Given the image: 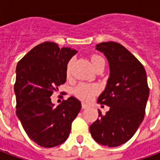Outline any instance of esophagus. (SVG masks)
Returning a JSON list of instances; mask_svg holds the SVG:
<instances>
[{
	"label": "esophagus",
	"mask_w": 160,
	"mask_h": 160,
	"mask_svg": "<svg viewBox=\"0 0 160 160\" xmlns=\"http://www.w3.org/2000/svg\"><path fill=\"white\" fill-rule=\"evenodd\" d=\"M81 107H82V108H84V109L89 108V106H88V105H87L86 103H84V102H82V103H81Z\"/></svg>",
	"instance_id": "obj_1"
}]
</instances>
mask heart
Returning <instances> with one entry per match:
<instances>
[{
	"mask_svg": "<svg viewBox=\"0 0 160 160\" xmlns=\"http://www.w3.org/2000/svg\"><path fill=\"white\" fill-rule=\"evenodd\" d=\"M91 63L93 67L97 66L98 63H99L100 62H103L104 60L101 58L99 55L94 54L91 56ZM72 72V61H70L67 64L66 68V74L67 76H70ZM98 93V88L95 85L91 84H86V83H80L77 87L74 88V94L77 98H79L80 99L82 100L88 101L90 100L93 98L94 95Z\"/></svg>",
	"mask_w": 160,
	"mask_h": 160,
	"instance_id": "obj_1",
	"label": "heart"
}]
</instances>
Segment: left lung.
Returning a JSON list of instances; mask_svg holds the SVG:
<instances>
[{"mask_svg":"<svg viewBox=\"0 0 160 160\" xmlns=\"http://www.w3.org/2000/svg\"><path fill=\"white\" fill-rule=\"evenodd\" d=\"M96 49L105 54L110 74L98 102L109 110L89 126L99 144L117 147L128 142L142 122L149 95L147 75L135 56L116 42H103Z\"/></svg>","mask_w":160,"mask_h":160,"instance_id":"1","label":"left lung"}]
</instances>
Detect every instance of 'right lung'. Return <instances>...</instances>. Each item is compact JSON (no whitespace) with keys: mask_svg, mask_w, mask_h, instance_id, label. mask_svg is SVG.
I'll return each instance as SVG.
<instances>
[{"mask_svg":"<svg viewBox=\"0 0 160 160\" xmlns=\"http://www.w3.org/2000/svg\"><path fill=\"white\" fill-rule=\"evenodd\" d=\"M76 53L70 47L59 48L55 43L45 42L18 62L16 114L28 136L41 147L64 142L80 111V101L74 97L56 107L51 101L52 93L66 81L67 64Z\"/></svg>","mask_w":160,"mask_h":160,"instance_id":"right-lung-1","label":"right lung"}]
</instances>
